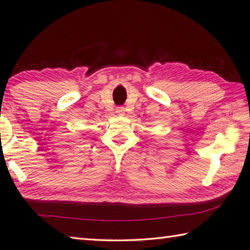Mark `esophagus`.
<instances>
[{
  "instance_id": "esophagus-1",
  "label": "esophagus",
  "mask_w": 250,
  "mask_h": 250,
  "mask_svg": "<svg viewBox=\"0 0 250 250\" xmlns=\"http://www.w3.org/2000/svg\"><path fill=\"white\" fill-rule=\"evenodd\" d=\"M117 113L120 114V116H124V114H125V108H124V106H118V108H117Z\"/></svg>"
}]
</instances>
